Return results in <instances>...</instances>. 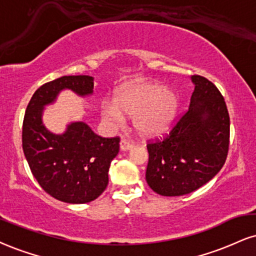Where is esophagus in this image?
<instances>
[{
    "label": "esophagus",
    "mask_w": 256,
    "mask_h": 256,
    "mask_svg": "<svg viewBox=\"0 0 256 256\" xmlns=\"http://www.w3.org/2000/svg\"><path fill=\"white\" fill-rule=\"evenodd\" d=\"M132 148H134V143H132V142L128 140H120V150H122V152H128V150L132 149Z\"/></svg>",
    "instance_id": "obj_1"
}]
</instances>
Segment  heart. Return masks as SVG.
Listing matches in <instances>:
<instances>
[{"label":"heart","instance_id":"obj_1","mask_svg":"<svg viewBox=\"0 0 256 256\" xmlns=\"http://www.w3.org/2000/svg\"><path fill=\"white\" fill-rule=\"evenodd\" d=\"M176 92L161 83H131L119 89L114 104L104 107V114L113 122H122V115L134 118V125L142 136L155 137L164 134L176 118Z\"/></svg>","mask_w":256,"mask_h":256}]
</instances>
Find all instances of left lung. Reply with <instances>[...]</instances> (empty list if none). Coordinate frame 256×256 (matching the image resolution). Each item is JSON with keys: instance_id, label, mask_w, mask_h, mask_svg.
Masks as SVG:
<instances>
[{"instance_id": "obj_1", "label": "left lung", "mask_w": 256, "mask_h": 256, "mask_svg": "<svg viewBox=\"0 0 256 256\" xmlns=\"http://www.w3.org/2000/svg\"><path fill=\"white\" fill-rule=\"evenodd\" d=\"M188 110L162 140L148 144L146 178L164 196L188 194L211 180L223 167L229 149L230 118L216 86L199 75Z\"/></svg>"}]
</instances>
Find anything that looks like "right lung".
Instances as JSON below:
<instances>
[{"instance_id":"obj_1","label":"right lung","mask_w":256,"mask_h":256,"mask_svg":"<svg viewBox=\"0 0 256 256\" xmlns=\"http://www.w3.org/2000/svg\"><path fill=\"white\" fill-rule=\"evenodd\" d=\"M66 89L89 96L94 78L62 76L36 89L24 113L22 149L33 176L46 193L69 204H84L106 190L120 140L98 136L83 122H70L63 134L48 130L42 122L45 106L54 104Z\"/></svg>"}]
</instances>
